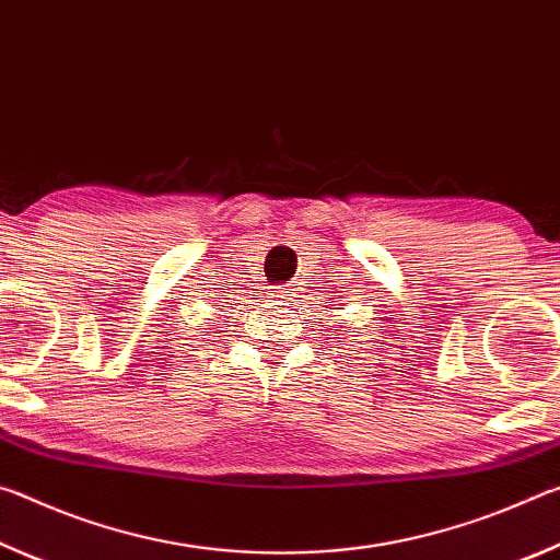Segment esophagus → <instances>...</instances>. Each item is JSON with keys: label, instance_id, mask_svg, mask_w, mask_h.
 Instances as JSON below:
<instances>
[{"label": "esophagus", "instance_id": "obj_1", "mask_svg": "<svg viewBox=\"0 0 560 560\" xmlns=\"http://www.w3.org/2000/svg\"><path fill=\"white\" fill-rule=\"evenodd\" d=\"M277 296L279 299H289V296H293V289L291 287H279L277 289Z\"/></svg>", "mask_w": 560, "mask_h": 560}]
</instances>
